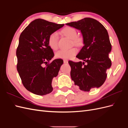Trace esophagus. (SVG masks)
I'll return each instance as SVG.
<instances>
[{
  "label": "esophagus",
  "instance_id": "esophagus-1",
  "mask_svg": "<svg viewBox=\"0 0 128 128\" xmlns=\"http://www.w3.org/2000/svg\"><path fill=\"white\" fill-rule=\"evenodd\" d=\"M64 64H68V61L67 60H64Z\"/></svg>",
  "mask_w": 128,
  "mask_h": 128
}]
</instances>
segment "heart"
Instances as JSON below:
<instances>
[{"label": "heart", "mask_w": 128, "mask_h": 128, "mask_svg": "<svg viewBox=\"0 0 128 128\" xmlns=\"http://www.w3.org/2000/svg\"><path fill=\"white\" fill-rule=\"evenodd\" d=\"M64 35L72 40L74 44L79 45L82 42L81 38L77 37V31L75 29L70 26L65 27L61 31ZM48 44L53 50H56L58 48V34L54 32L50 34L48 38ZM77 50L76 48H72L69 50H61L56 53V56L58 59H70L77 53Z\"/></svg>", "instance_id": "obj_1"}]
</instances>
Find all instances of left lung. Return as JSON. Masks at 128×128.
<instances>
[{
	"instance_id": "1",
	"label": "left lung",
	"mask_w": 128,
	"mask_h": 128,
	"mask_svg": "<svg viewBox=\"0 0 128 128\" xmlns=\"http://www.w3.org/2000/svg\"><path fill=\"white\" fill-rule=\"evenodd\" d=\"M66 25L80 30L83 38L84 46L76 56L83 62L68 61L72 80L84 91L99 88L105 81L106 71L112 65L108 56L112 45L107 30L101 23L90 18Z\"/></svg>"
}]
</instances>
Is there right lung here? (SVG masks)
<instances>
[{
	"label": "right lung",
	"instance_id": "add662e5",
	"mask_svg": "<svg viewBox=\"0 0 128 128\" xmlns=\"http://www.w3.org/2000/svg\"><path fill=\"white\" fill-rule=\"evenodd\" d=\"M64 26L38 18L20 34L16 53L17 70L24 86L34 94L44 96L53 91L52 80L58 75L64 61L57 59L47 63L54 56L48 38ZM44 64H47L45 67Z\"/></svg>",
	"mask_w": 128,
	"mask_h": 128
}]
</instances>
